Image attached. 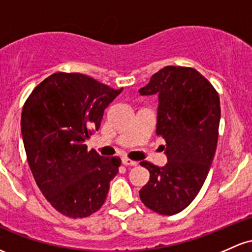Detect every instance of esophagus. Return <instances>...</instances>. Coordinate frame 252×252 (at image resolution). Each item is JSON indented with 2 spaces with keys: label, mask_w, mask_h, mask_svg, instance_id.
Listing matches in <instances>:
<instances>
[{
  "label": "esophagus",
  "mask_w": 252,
  "mask_h": 252,
  "mask_svg": "<svg viewBox=\"0 0 252 252\" xmlns=\"http://www.w3.org/2000/svg\"><path fill=\"white\" fill-rule=\"evenodd\" d=\"M122 164L126 165V166H136L137 162L132 161V160L128 159V158H122Z\"/></svg>",
  "instance_id": "obj_1"
}]
</instances>
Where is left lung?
Instances as JSON below:
<instances>
[{"label": "left lung", "mask_w": 252, "mask_h": 252, "mask_svg": "<svg viewBox=\"0 0 252 252\" xmlns=\"http://www.w3.org/2000/svg\"><path fill=\"white\" fill-rule=\"evenodd\" d=\"M139 92L159 98L157 135L166 142L162 148L167 157L162 167L140 162L149 171L140 198L158 214H177L197 196L214 159L221 115L219 94L196 69L175 65L160 69Z\"/></svg>", "instance_id": "left-lung-1"}]
</instances>
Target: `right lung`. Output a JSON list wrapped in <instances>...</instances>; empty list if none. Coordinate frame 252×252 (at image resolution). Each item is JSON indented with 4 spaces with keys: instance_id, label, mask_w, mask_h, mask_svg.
Instances as JSON below:
<instances>
[{
    "instance_id": "add662e5",
    "label": "right lung",
    "mask_w": 252,
    "mask_h": 252,
    "mask_svg": "<svg viewBox=\"0 0 252 252\" xmlns=\"http://www.w3.org/2000/svg\"><path fill=\"white\" fill-rule=\"evenodd\" d=\"M79 73H55L27 98L21 113L27 161L46 200L65 217L101 208L121 159L87 151L104 110L122 92Z\"/></svg>"
}]
</instances>
